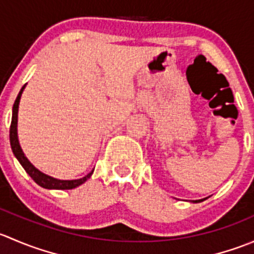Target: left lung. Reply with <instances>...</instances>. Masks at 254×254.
Masks as SVG:
<instances>
[{"label": "left lung", "mask_w": 254, "mask_h": 254, "mask_svg": "<svg viewBox=\"0 0 254 254\" xmlns=\"http://www.w3.org/2000/svg\"><path fill=\"white\" fill-rule=\"evenodd\" d=\"M199 201H203V200H201V199L200 200H194V203H199Z\"/></svg>", "instance_id": "1"}]
</instances>
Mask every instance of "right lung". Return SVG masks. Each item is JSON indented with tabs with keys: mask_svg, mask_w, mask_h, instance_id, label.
Masks as SVG:
<instances>
[{
	"mask_svg": "<svg viewBox=\"0 0 254 254\" xmlns=\"http://www.w3.org/2000/svg\"><path fill=\"white\" fill-rule=\"evenodd\" d=\"M25 84L22 87V89L18 93L16 102L13 104V111H12V122H11V127H9V142H11L12 151H13L14 156L17 157V160L19 161V163L22 165V167L24 168L25 172L30 176V178L38 184V186L43 187V188L47 189H73L76 187L81 186L82 183L87 181L89 177L92 176L93 171L89 172L88 175L83 178L79 179H73V181H60V179L53 178V177L44 175V173L40 172L39 170L34 167L32 163L28 161V158L25 157L24 153H23L22 148H20L19 142H18V136H17V119H18V106H19V99L22 96V92L24 89Z\"/></svg>",
	"mask_w": 254,
	"mask_h": 254,
	"instance_id": "1",
	"label": "right lung"
}]
</instances>
